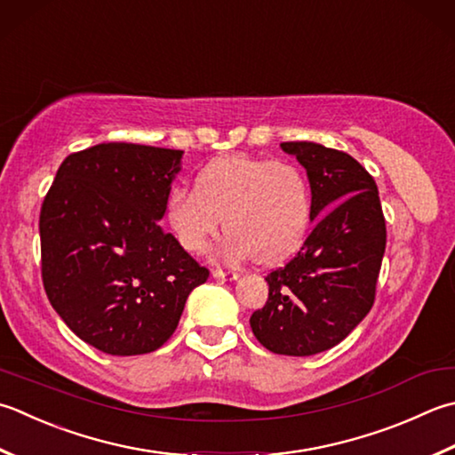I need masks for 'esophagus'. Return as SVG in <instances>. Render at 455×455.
<instances>
[{
  "mask_svg": "<svg viewBox=\"0 0 455 455\" xmlns=\"http://www.w3.org/2000/svg\"><path fill=\"white\" fill-rule=\"evenodd\" d=\"M212 278H217V280H236L238 278V272H235V270L225 272V270H220V268H215V270H212Z\"/></svg>",
  "mask_w": 455,
  "mask_h": 455,
  "instance_id": "34e87169",
  "label": "esophagus"
}]
</instances>
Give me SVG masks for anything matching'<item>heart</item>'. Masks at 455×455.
I'll use <instances>...</instances> for the list:
<instances>
[{
  "mask_svg": "<svg viewBox=\"0 0 455 455\" xmlns=\"http://www.w3.org/2000/svg\"><path fill=\"white\" fill-rule=\"evenodd\" d=\"M228 230L220 254L262 266L296 254L314 220L311 187L286 159L225 156L204 165L195 189L175 187L167 197L169 227L187 252L207 251L220 227Z\"/></svg>",
  "mask_w": 455,
  "mask_h": 455,
  "instance_id": "heart-1",
  "label": "heart"
}]
</instances>
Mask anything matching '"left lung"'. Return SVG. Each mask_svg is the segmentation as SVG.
<instances>
[{
    "label": "left lung",
    "mask_w": 455,
    "mask_h": 455,
    "mask_svg": "<svg viewBox=\"0 0 455 455\" xmlns=\"http://www.w3.org/2000/svg\"><path fill=\"white\" fill-rule=\"evenodd\" d=\"M306 167L314 230L299 252L266 275L268 301L251 317L266 349L309 357L341 343L375 304L387 246L377 183L357 159L314 141H283Z\"/></svg>",
    "instance_id": "1"
}]
</instances>
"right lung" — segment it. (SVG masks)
I'll list each match as a JSON object with an SVG mask.
<instances>
[{
    "label": "right lung",
    "instance_id": "right-lung-1",
    "mask_svg": "<svg viewBox=\"0 0 455 455\" xmlns=\"http://www.w3.org/2000/svg\"><path fill=\"white\" fill-rule=\"evenodd\" d=\"M181 149L110 141L70 154L41 204V278L98 351L151 353L173 335L201 266L159 227Z\"/></svg>",
    "mask_w": 455,
    "mask_h": 455
}]
</instances>
